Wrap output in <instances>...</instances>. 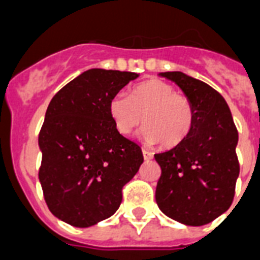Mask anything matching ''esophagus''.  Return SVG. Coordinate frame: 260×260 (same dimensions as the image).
I'll list each match as a JSON object with an SVG mask.
<instances>
[{
    "label": "esophagus",
    "mask_w": 260,
    "mask_h": 260,
    "mask_svg": "<svg viewBox=\"0 0 260 260\" xmlns=\"http://www.w3.org/2000/svg\"><path fill=\"white\" fill-rule=\"evenodd\" d=\"M142 154H143V158H145V160H150L154 158L153 153H150V151H147V150H142Z\"/></svg>",
    "instance_id": "esophagus-1"
}]
</instances>
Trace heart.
Returning <instances> with one entry per match:
<instances>
[{
    "label": "heart",
    "instance_id": "1",
    "mask_svg": "<svg viewBox=\"0 0 260 260\" xmlns=\"http://www.w3.org/2000/svg\"><path fill=\"white\" fill-rule=\"evenodd\" d=\"M109 114L118 133L128 137L145 123L141 138L147 145L165 149L183 142L194 125L191 102L175 93L170 83L149 79L130 90L128 96L117 94L110 100Z\"/></svg>",
    "mask_w": 260,
    "mask_h": 260
}]
</instances>
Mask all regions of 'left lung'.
I'll return each instance as SVG.
<instances>
[{
  "mask_svg": "<svg viewBox=\"0 0 260 260\" xmlns=\"http://www.w3.org/2000/svg\"><path fill=\"white\" fill-rule=\"evenodd\" d=\"M183 91L194 125L183 142L155 154L162 169L155 201L165 215L186 226H203L230 209L239 177L238 132L230 107L216 90L182 72L158 74Z\"/></svg>",
  "mask_w": 260,
  "mask_h": 260,
  "instance_id": "8db88e82",
  "label": "left lung"
}]
</instances>
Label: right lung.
<instances>
[{
    "instance_id": "add662e5",
    "label": "right lung",
    "mask_w": 260,
    "mask_h": 260,
    "mask_svg": "<svg viewBox=\"0 0 260 260\" xmlns=\"http://www.w3.org/2000/svg\"><path fill=\"white\" fill-rule=\"evenodd\" d=\"M139 74L89 69L50 101L38 137L40 182L49 210L74 227L110 218L122 187L143 164L142 150L122 137L109 104Z\"/></svg>"
}]
</instances>
